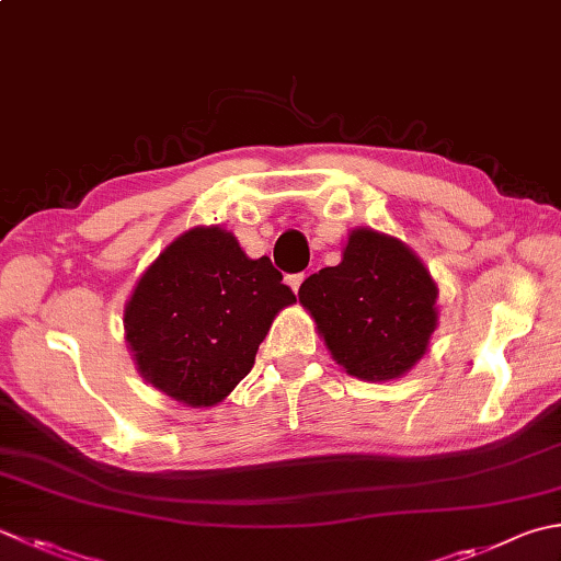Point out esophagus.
<instances>
[{"label": "esophagus", "mask_w": 561, "mask_h": 561, "mask_svg": "<svg viewBox=\"0 0 561 561\" xmlns=\"http://www.w3.org/2000/svg\"><path fill=\"white\" fill-rule=\"evenodd\" d=\"M287 284H289L294 294L299 291V287L304 284V272H299V274H289V277H287Z\"/></svg>", "instance_id": "esophagus-1"}]
</instances>
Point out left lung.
<instances>
[{"label":"left lung","instance_id":"1","mask_svg":"<svg viewBox=\"0 0 561 561\" xmlns=\"http://www.w3.org/2000/svg\"><path fill=\"white\" fill-rule=\"evenodd\" d=\"M435 299L423 262L401 240L365 228L350 233L340 265L299 289L337 365L367 381L397 379L423 357L437 325Z\"/></svg>","mask_w":561,"mask_h":561}]
</instances>
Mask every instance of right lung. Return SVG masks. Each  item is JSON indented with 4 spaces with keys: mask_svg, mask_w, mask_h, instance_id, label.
I'll return each mask as SVG.
<instances>
[{
    "mask_svg": "<svg viewBox=\"0 0 561 561\" xmlns=\"http://www.w3.org/2000/svg\"><path fill=\"white\" fill-rule=\"evenodd\" d=\"M294 301L270 257L250 260L221 228H194L138 279L126 340L152 387L214 405L252 369L274 316Z\"/></svg>",
    "mask_w": 561,
    "mask_h": 561,
    "instance_id": "add662e5",
    "label": "right lung"
}]
</instances>
